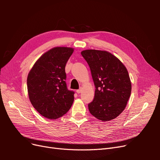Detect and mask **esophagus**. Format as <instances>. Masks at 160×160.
Listing matches in <instances>:
<instances>
[{"label":"esophagus","instance_id":"obj_1","mask_svg":"<svg viewBox=\"0 0 160 160\" xmlns=\"http://www.w3.org/2000/svg\"><path fill=\"white\" fill-rule=\"evenodd\" d=\"M76 91H77V93H80L82 91V89H81V88H80L79 89H77Z\"/></svg>","mask_w":160,"mask_h":160}]
</instances>
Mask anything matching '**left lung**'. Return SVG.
<instances>
[{
    "label": "left lung",
    "instance_id": "1",
    "mask_svg": "<svg viewBox=\"0 0 160 160\" xmlns=\"http://www.w3.org/2000/svg\"><path fill=\"white\" fill-rule=\"evenodd\" d=\"M81 53L90 67L95 86L94 99L88 105L89 112L102 122L116 118L126 107L132 92L126 67L108 51L88 49Z\"/></svg>",
    "mask_w": 160,
    "mask_h": 160
}]
</instances>
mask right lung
Masks as SVG:
<instances>
[{
    "instance_id": "right-lung-1",
    "label": "right lung",
    "mask_w": 160,
    "mask_h": 160,
    "mask_svg": "<svg viewBox=\"0 0 160 160\" xmlns=\"http://www.w3.org/2000/svg\"><path fill=\"white\" fill-rule=\"evenodd\" d=\"M73 48L56 47L41 55L27 77L28 98L43 117L57 119L68 111L74 101V92L66 85L65 65Z\"/></svg>"
}]
</instances>
